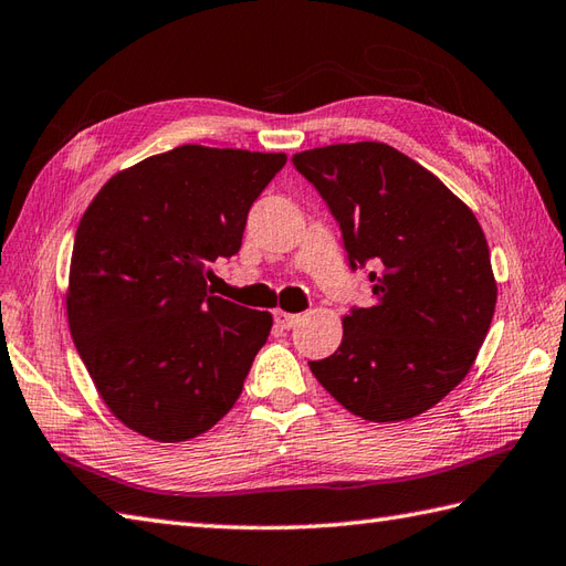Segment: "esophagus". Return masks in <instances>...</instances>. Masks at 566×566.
Listing matches in <instances>:
<instances>
[{
    "label": "esophagus",
    "instance_id": "34e87169",
    "mask_svg": "<svg viewBox=\"0 0 566 566\" xmlns=\"http://www.w3.org/2000/svg\"><path fill=\"white\" fill-rule=\"evenodd\" d=\"M274 321H277L280 327H284V331H292V327L301 321L298 313H286V311H274Z\"/></svg>",
    "mask_w": 566,
    "mask_h": 566
}]
</instances>
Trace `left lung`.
<instances>
[{"label": "left lung", "instance_id": "left-lung-1", "mask_svg": "<svg viewBox=\"0 0 566 566\" xmlns=\"http://www.w3.org/2000/svg\"><path fill=\"white\" fill-rule=\"evenodd\" d=\"M294 166L343 231L349 268L371 262L376 304L343 318V343L308 361L352 415L402 422L468 376L488 337L496 282L480 221L410 156L384 142L331 144Z\"/></svg>", "mask_w": 566, "mask_h": 566}]
</instances>
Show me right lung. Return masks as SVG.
Listing matches in <instances>:
<instances>
[{
  "mask_svg": "<svg viewBox=\"0 0 566 566\" xmlns=\"http://www.w3.org/2000/svg\"><path fill=\"white\" fill-rule=\"evenodd\" d=\"M286 154L182 144L115 174L78 221L67 318L98 396L142 437L178 443L239 400L272 315L207 292Z\"/></svg>",
  "mask_w": 566,
  "mask_h": 566,
  "instance_id": "right-lung-1",
  "label": "right lung"
}]
</instances>
